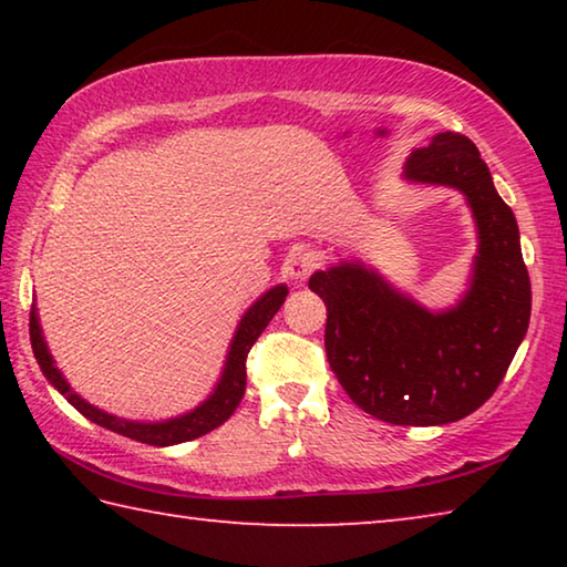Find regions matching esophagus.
Masks as SVG:
<instances>
[{"label":"esophagus","instance_id":"esophagus-1","mask_svg":"<svg viewBox=\"0 0 567 567\" xmlns=\"http://www.w3.org/2000/svg\"><path fill=\"white\" fill-rule=\"evenodd\" d=\"M315 267H318V255L305 247H295L285 260V272L292 280H305V277H310V272H315Z\"/></svg>","mask_w":567,"mask_h":567}]
</instances>
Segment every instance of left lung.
<instances>
[{
    "label": "left lung",
    "instance_id": "8db88e82",
    "mask_svg": "<svg viewBox=\"0 0 567 567\" xmlns=\"http://www.w3.org/2000/svg\"><path fill=\"white\" fill-rule=\"evenodd\" d=\"M405 177L467 197L480 249L463 302L427 312L354 262L315 272L310 290L328 305L324 350L354 405L390 425H445L475 412L503 382L530 322V277L513 209L473 140L435 134L412 152Z\"/></svg>",
    "mask_w": 567,
    "mask_h": 567
}]
</instances>
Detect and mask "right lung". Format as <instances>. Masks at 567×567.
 Masks as SVG:
<instances>
[{"label":"right lung","instance_id":"right-lung-1","mask_svg":"<svg viewBox=\"0 0 567 567\" xmlns=\"http://www.w3.org/2000/svg\"><path fill=\"white\" fill-rule=\"evenodd\" d=\"M285 297H287V287L280 285V287H272L270 292L262 295L260 300L249 307V310L245 312V318L239 320L235 340H233V344H229L223 380H219V385L215 388L213 395H209L199 408L187 412V415L167 420V422L120 420V417L107 415V412H102L94 405H90V402H84L80 395H74L72 388L66 385V380L62 378V372L54 368L52 354H50V350H47V342L42 338V328H40V320H37L34 305L30 312V340H32L34 358H37V362H40L44 378L50 380L52 385L60 390L66 400H70V405L80 410L84 417L97 422V425H102V427L112 430V433H120L130 440H137V443L167 447V445L187 443V440H195V437L213 433L215 427L223 425V422L237 410L239 400H243V395H245V385H247V370H245L247 352L252 350L257 338H260L262 330L270 324L277 310H280Z\"/></svg>","mask_w":567,"mask_h":567}]
</instances>
